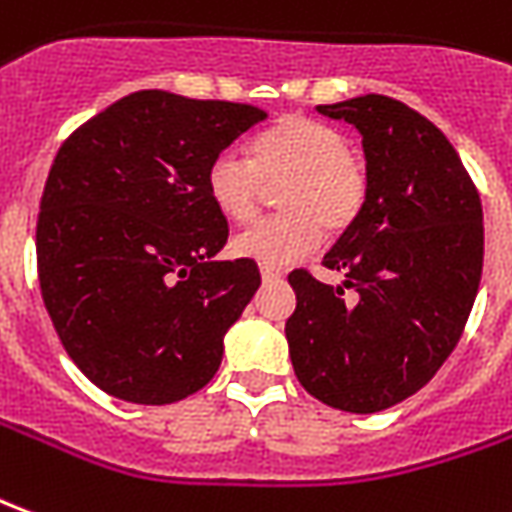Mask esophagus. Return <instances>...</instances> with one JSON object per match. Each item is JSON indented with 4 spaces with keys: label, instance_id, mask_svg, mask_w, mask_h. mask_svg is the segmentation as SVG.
Masks as SVG:
<instances>
[{
    "label": "esophagus",
    "instance_id": "obj_1",
    "mask_svg": "<svg viewBox=\"0 0 512 512\" xmlns=\"http://www.w3.org/2000/svg\"><path fill=\"white\" fill-rule=\"evenodd\" d=\"M260 277H263V280H266V282L280 280L282 271H280V268H274V266H260Z\"/></svg>",
    "mask_w": 512,
    "mask_h": 512
}]
</instances>
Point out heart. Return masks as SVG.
I'll return each instance as SVG.
<instances>
[{
	"mask_svg": "<svg viewBox=\"0 0 512 512\" xmlns=\"http://www.w3.org/2000/svg\"><path fill=\"white\" fill-rule=\"evenodd\" d=\"M280 213L260 219L232 241V252L263 266H288L321 244L324 227L349 230L368 199L366 163L341 130L307 116H288L260 132L249 157L219 152L205 171V194L224 219L249 221L277 185Z\"/></svg>",
	"mask_w": 512,
	"mask_h": 512,
	"instance_id": "heart-1",
	"label": "heart"
}]
</instances>
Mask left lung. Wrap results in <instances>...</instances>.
Here are the masks:
<instances>
[{"mask_svg": "<svg viewBox=\"0 0 512 512\" xmlns=\"http://www.w3.org/2000/svg\"><path fill=\"white\" fill-rule=\"evenodd\" d=\"M318 113L363 135L368 199L324 255L343 288L293 268L285 321L296 380L346 413L399 405L435 377L463 335L482 277V205L455 146L391 96L366 94Z\"/></svg>", "mask_w": 512, "mask_h": 512, "instance_id": "8db88e82", "label": "left lung"}]
</instances>
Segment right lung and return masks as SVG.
Returning a JSON list of instances; mask_svg holds the SVG:
<instances>
[{
  "label": "right lung",
  "instance_id": "add662e5",
  "mask_svg": "<svg viewBox=\"0 0 512 512\" xmlns=\"http://www.w3.org/2000/svg\"><path fill=\"white\" fill-rule=\"evenodd\" d=\"M260 107L135 91L71 132L46 177L35 252L46 313L82 374L116 399L171 405L219 371L224 332L260 288L255 260H213L227 219L210 160Z\"/></svg>",
  "mask_w": 512,
  "mask_h": 512
}]
</instances>
